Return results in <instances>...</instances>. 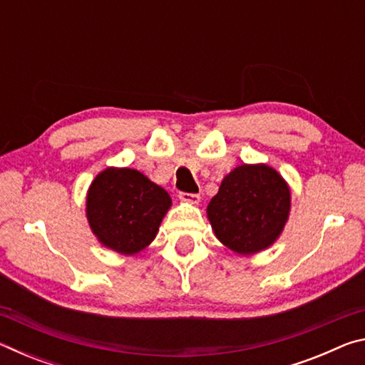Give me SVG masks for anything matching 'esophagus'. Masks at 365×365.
I'll return each mask as SVG.
<instances>
[{"mask_svg":"<svg viewBox=\"0 0 365 365\" xmlns=\"http://www.w3.org/2000/svg\"><path fill=\"white\" fill-rule=\"evenodd\" d=\"M178 197H180V201L188 202V205H197L201 201V196L197 193H185V191H180Z\"/></svg>","mask_w":365,"mask_h":365,"instance_id":"obj_1","label":"esophagus"}]
</instances>
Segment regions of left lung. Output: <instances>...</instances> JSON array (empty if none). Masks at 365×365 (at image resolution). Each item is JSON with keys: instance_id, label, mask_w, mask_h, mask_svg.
Listing matches in <instances>:
<instances>
[{"instance_id": "8db88e82", "label": "left lung", "mask_w": 365, "mask_h": 365, "mask_svg": "<svg viewBox=\"0 0 365 365\" xmlns=\"http://www.w3.org/2000/svg\"><path fill=\"white\" fill-rule=\"evenodd\" d=\"M292 193L275 169L265 164H243L220 183L207 206L215 237L238 255L269 248L285 227Z\"/></svg>"}]
</instances>
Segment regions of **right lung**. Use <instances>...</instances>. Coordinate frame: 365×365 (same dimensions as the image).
<instances>
[{"label": "right lung", "instance_id": "add662e5", "mask_svg": "<svg viewBox=\"0 0 365 365\" xmlns=\"http://www.w3.org/2000/svg\"><path fill=\"white\" fill-rule=\"evenodd\" d=\"M170 206L168 191L141 172L108 168L90 185L86 219L103 246L132 256L156 238Z\"/></svg>", "mask_w": 365, "mask_h": 365}]
</instances>
